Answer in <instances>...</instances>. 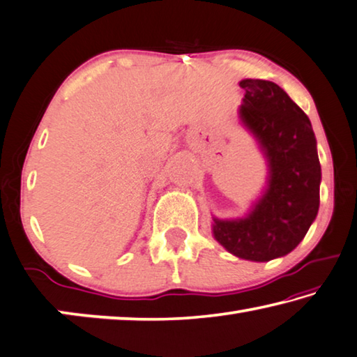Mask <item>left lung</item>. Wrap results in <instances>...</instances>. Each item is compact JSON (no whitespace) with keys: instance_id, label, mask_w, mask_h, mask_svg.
Wrapping results in <instances>:
<instances>
[{"instance_id":"8db88e82","label":"left lung","mask_w":357,"mask_h":357,"mask_svg":"<svg viewBox=\"0 0 357 357\" xmlns=\"http://www.w3.org/2000/svg\"><path fill=\"white\" fill-rule=\"evenodd\" d=\"M242 123L268 166L267 188L245 218H213V237L234 256L264 262L288 255L305 237L319 208L321 166L305 112L277 84L243 79Z\"/></svg>"}]
</instances>
